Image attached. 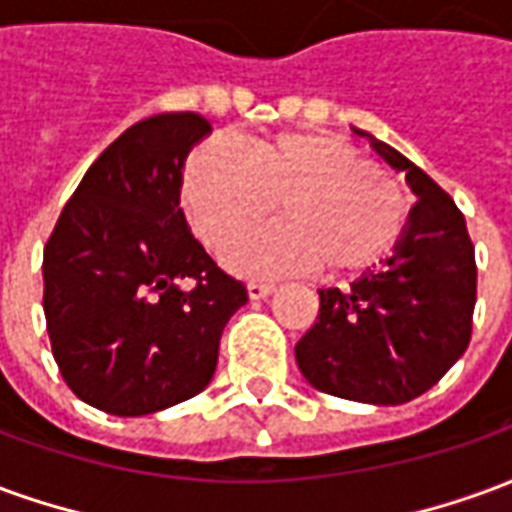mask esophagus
Returning a JSON list of instances; mask_svg holds the SVG:
<instances>
[{
  "label": "esophagus",
  "mask_w": 512,
  "mask_h": 512,
  "mask_svg": "<svg viewBox=\"0 0 512 512\" xmlns=\"http://www.w3.org/2000/svg\"><path fill=\"white\" fill-rule=\"evenodd\" d=\"M246 293H249V299H266V296L274 293V285H268V282H249Z\"/></svg>",
  "instance_id": "esophagus-1"
}]
</instances>
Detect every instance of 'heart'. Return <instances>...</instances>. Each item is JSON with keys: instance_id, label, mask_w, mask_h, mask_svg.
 Here are the masks:
<instances>
[{"instance_id": "1", "label": "heart", "mask_w": 512, "mask_h": 512, "mask_svg": "<svg viewBox=\"0 0 512 512\" xmlns=\"http://www.w3.org/2000/svg\"><path fill=\"white\" fill-rule=\"evenodd\" d=\"M180 200L211 249L263 222L277 202L282 222L238 238L227 252L230 268L249 277L315 266L362 271L395 249L408 219L395 180L323 134L268 136L244 156L224 139H208L183 167Z\"/></svg>"}]
</instances>
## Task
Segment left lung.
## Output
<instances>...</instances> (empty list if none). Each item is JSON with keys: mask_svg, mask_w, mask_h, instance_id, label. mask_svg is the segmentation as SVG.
<instances>
[{"mask_svg": "<svg viewBox=\"0 0 512 512\" xmlns=\"http://www.w3.org/2000/svg\"><path fill=\"white\" fill-rule=\"evenodd\" d=\"M354 134L406 175L417 202L381 266L367 268L348 290H318V321L296 343V362L326 395L400 406L428 392L469 345L474 246L463 213L428 172L376 136Z\"/></svg>", "mask_w": 512, "mask_h": 512, "instance_id": "obj_1", "label": "left lung"}]
</instances>
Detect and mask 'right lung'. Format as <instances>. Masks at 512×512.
Segmentation results:
<instances>
[{
	"label": "right lung",
	"instance_id": "right-lung-1",
	"mask_svg": "<svg viewBox=\"0 0 512 512\" xmlns=\"http://www.w3.org/2000/svg\"><path fill=\"white\" fill-rule=\"evenodd\" d=\"M194 112L139 120L106 147L65 202L43 249V312L54 362L84 403L145 417L211 384L219 340L246 304L180 211Z\"/></svg>",
	"mask_w": 512,
	"mask_h": 512
}]
</instances>
